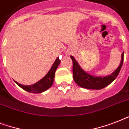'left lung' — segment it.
I'll return each mask as SVG.
<instances>
[{"mask_svg":"<svg viewBox=\"0 0 129 129\" xmlns=\"http://www.w3.org/2000/svg\"><path fill=\"white\" fill-rule=\"evenodd\" d=\"M70 57L73 61V77L75 82L82 88L91 90H100L108 86L118 76L123 63L124 52L121 55L120 65L116 70L111 74L103 77L94 76L86 73L74 57L70 56Z\"/></svg>","mask_w":129,"mask_h":129,"instance_id":"obj_1","label":"left lung"}]
</instances>
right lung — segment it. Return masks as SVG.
<instances>
[{"label":"right lung","mask_w":129,"mask_h":129,"mask_svg":"<svg viewBox=\"0 0 129 129\" xmlns=\"http://www.w3.org/2000/svg\"><path fill=\"white\" fill-rule=\"evenodd\" d=\"M60 61L61 60H59V57H57L55 61V62L53 63V64L48 72V73L43 77V78L41 79L40 80L38 81L34 84L25 86V85L20 84L19 83L15 81V83L19 87H21L22 89L25 90L27 92H31V93L37 94V93H41V92H44L52 86L53 81H54L55 73V71H56L59 64L60 63Z\"/></svg>","instance_id":"1"}]
</instances>
